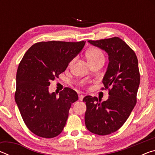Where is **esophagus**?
Here are the masks:
<instances>
[{
  "mask_svg": "<svg viewBox=\"0 0 155 155\" xmlns=\"http://www.w3.org/2000/svg\"><path fill=\"white\" fill-rule=\"evenodd\" d=\"M83 98H84V96L82 95V94H81V95H79V96H78V100H79L80 101H82Z\"/></svg>",
  "mask_w": 155,
  "mask_h": 155,
  "instance_id": "esophagus-1",
  "label": "esophagus"
}]
</instances>
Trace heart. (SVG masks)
Instances as JSON below:
<instances>
[{
  "label": "heart",
  "instance_id": "1",
  "mask_svg": "<svg viewBox=\"0 0 155 155\" xmlns=\"http://www.w3.org/2000/svg\"><path fill=\"white\" fill-rule=\"evenodd\" d=\"M85 55L87 61L91 65L101 61H104V54L101 49L98 48H90L85 52ZM74 59L71 60L68 64V66H70L74 62Z\"/></svg>",
  "mask_w": 155,
  "mask_h": 155
}]
</instances>
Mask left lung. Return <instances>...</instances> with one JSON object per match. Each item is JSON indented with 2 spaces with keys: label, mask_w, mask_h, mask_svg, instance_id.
I'll list each match as a JSON object with an SVG mask.
<instances>
[{
  "label": "left lung",
  "mask_w": 155,
  "mask_h": 155,
  "mask_svg": "<svg viewBox=\"0 0 155 155\" xmlns=\"http://www.w3.org/2000/svg\"><path fill=\"white\" fill-rule=\"evenodd\" d=\"M89 43L107 52L109 65L103 79L109 98L99 103L96 97L83 98L87 109L86 128L94 134L106 135L117 130L127 121L137 103L140 74L137 56L128 45L117 37Z\"/></svg>",
  "instance_id": "1"
}]
</instances>
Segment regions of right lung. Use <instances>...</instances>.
I'll list each match as a JSON object with an SVG mask.
<instances>
[{
    "mask_svg": "<svg viewBox=\"0 0 155 155\" xmlns=\"http://www.w3.org/2000/svg\"><path fill=\"white\" fill-rule=\"evenodd\" d=\"M85 41H49L35 43L18 65L15 101L25 124L39 137L52 138L62 132L72 103L78 94L69 87L50 94L51 81L59 78Z\"/></svg>",
    "mask_w": 155,
    "mask_h": 155,
    "instance_id": "1",
    "label": "right lung"
}]
</instances>
